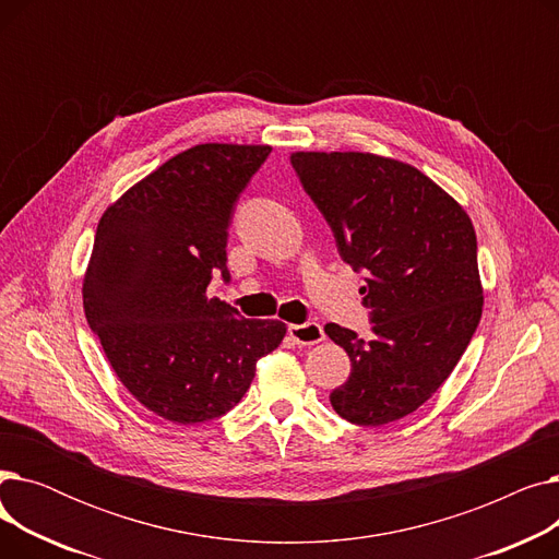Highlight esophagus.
<instances>
[{
	"label": "esophagus",
	"instance_id": "obj_1",
	"mask_svg": "<svg viewBox=\"0 0 559 559\" xmlns=\"http://www.w3.org/2000/svg\"><path fill=\"white\" fill-rule=\"evenodd\" d=\"M287 333L299 346H312L324 340V331H321V326L314 324V321H308V324H292Z\"/></svg>",
	"mask_w": 559,
	"mask_h": 559
}]
</instances>
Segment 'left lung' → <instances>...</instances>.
Returning a JSON list of instances; mask_svg holds the SVG:
<instances>
[{"label": "left lung", "instance_id": "obj_1", "mask_svg": "<svg viewBox=\"0 0 559 559\" xmlns=\"http://www.w3.org/2000/svg\"><path fill=\"white\" fill-rule=\"evenodd\" d=\"M304 190L371 310V340L326 324L350 358L335 413L383 426L424 405L451 376L483 314L476 230L462 205L417 167L362 152H295Z\"/></svg>", "mask_w": 559, "mask_h": 559}]
</instances>
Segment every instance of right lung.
<instances>
[{
  "mask_svg": "<svg viewBox=\"0 0 559 559\" xmlns=\"http://www.w3.org/2000/svg\"><path fill=\"white\" fill-rule=\"evenodd\" d=\"M270 144L205 142L176 154L104 211L83 276L85 319L154 415L201 424L238 405L255 362L283 342L278 319H245L209 283L228 278L235 201Z\"/></svg>",
  "mask_w": 559,
  "mask_h": 559,
  "instance_id": "add662e5",
  "label": "right lung"
}]
</instances>
